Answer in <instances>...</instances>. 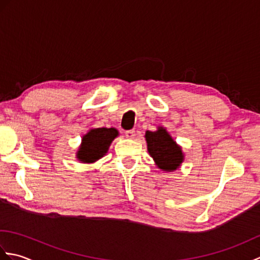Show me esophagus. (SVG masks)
Segmentation results:
<instances>
[{"instance_id":"esophagus-1","label":"esophagus","mask_w":260,"mask_h":260,"mask_svg":"<svg viewBox=\"0 0 260 260\" xmlns=\"http://www.w3.org/2000/svg\"><path fill=\"white\" fill-rule=\"evenodd\" d=\"M125 136L127 139H134L135 137V131L134 129H129L125 132Z\"/></svg>"}]
</instances>
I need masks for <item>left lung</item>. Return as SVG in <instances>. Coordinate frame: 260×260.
<instances>
[{
	"label": "left lung",
	"mask_w": 260,
	"mask_h": 260,
	"mask_svg": "<svg viewBox=\"0 0 260 260\" xmlns=\"http://www.w3.org/2000/svg\"><path fill=\"white\" fill-rule=\"evenodd\" d=\"M145 140L147 151L157 168L171 172L178 169L183 162V152L164 127L159 126L155 132L146 131Z\"/></svg>",
	"instance_id": "obj_1"
}]
</instances>
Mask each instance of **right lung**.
<instances>
[{"instance_id": "right-lung-1", "label": "right lung", "mask_w": 260, "mask_h": 260, "mask_svg": "<svg viewBox=\"0 0 260 260\" xmlns=\"http://www.w3.org/2000/svg\"><path fill=\"white\" fill-rule=\"evenodd\" d=\"M118 136L116 128H92L82 136L77 158L82 163H93L107 153L112 142Z\"/></svg>"}]
</instances>
